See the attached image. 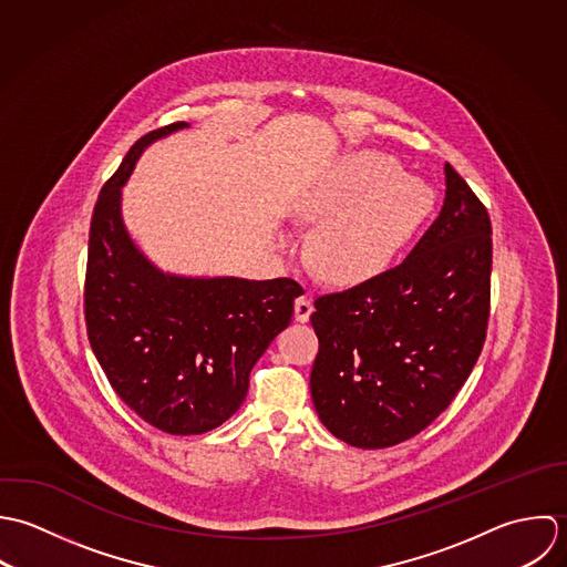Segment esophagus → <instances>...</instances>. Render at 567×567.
Segmentation results:
<instances>
[{"instance_id": "1", "label": "esophagus", "mask_w": 567, "mask_h": 567, "mask_svg": "<svg viewBox=\"0 0 567 567\" xmlns=\"http://www.w3.org/2000/svg\"><path fill=\"white\" fill-rule=\"evenodd\" d=\"M313 311V302H311V296L309 293H302L298 300H296V320L298 322H307L309 316Z\"/></svg>"}]
</instances>
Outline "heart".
<instances>
[{"mask_svg":"<svg viewBox=\"0 0 567 567\" xmlns=\"http://www.w3.org/2000/svg\"><path fill=\"white\" fill-rule=\"evenodd\" d=\"M432 190L405 177L394 157L357 151L340 157L300 199V215L318 224L311 258L338 285L381 274L425 221Z\"/></svg>","mask_w":567,"mask_h":567,"instance_id":"b5f03b06","label":"heart"}]
</instances>
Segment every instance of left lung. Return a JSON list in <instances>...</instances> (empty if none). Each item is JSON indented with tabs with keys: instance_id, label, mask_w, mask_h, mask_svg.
<instances>
[{
	"instance_id": "1",
	"label": "left lung",
	"mask_w": 567,
	"mask_h": 567,
	"mask_svg": "<svg viewBox=\"0 0 567 567\" xmlns=\"http://www.w3.org/2000/svg\"><path fill=\"white\" fill-rule=\"evenodd\" d=\"M445 184L441 215L401 265L313 302V405L352 447H392L430 427L486 340L491 219L450 162Z\"/></svg>"
}]
</instances>
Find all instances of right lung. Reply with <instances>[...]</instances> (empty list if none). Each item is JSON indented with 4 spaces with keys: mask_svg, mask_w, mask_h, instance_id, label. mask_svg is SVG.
<instances>
[{
    "mask_svg": "<svg viewBox=\"0 0 567 567\" xmlns=\"http://www.w3.org/2000/svg\"><path fill=\"white\" fill-rule=\"evenodd\" d=\"M142 135L105 182L90 224L83 311L90 346L115 394L148 425L206 434L240 408L249 372L289 327L305 291L293 278H177L155 269L120 219V186L153 140Z\"/></svg>",
    "mask_w": 567,
    "mask_h": 567,
    "instance_id": "obj_1",
    "label": "right lung"
}]
</instances>
